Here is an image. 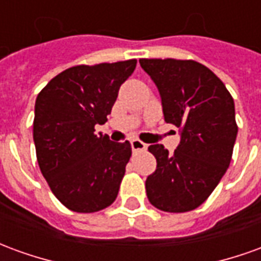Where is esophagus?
<instances>
[{
  "label": "esophagus",
  "mask_w": 261,
  "mask_h": 261,
  "mask_svg": "<svg viewBox=\"0 0 261 261\" xmlns=\"http://www.w3.org/2000/svg\"><path fill=\"white\" fill-rule=\"evenodd\" d=\"M131 148H133L134 152H137V151H145L148 148V145L147 144H144L142 141H140V140L134 138V140H131Z\"/></svg>",
  "instance_id": "1"
}]
</instances>
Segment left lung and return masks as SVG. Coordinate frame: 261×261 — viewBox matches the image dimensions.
<instances>
[{"instance_id":"8db88e82","label":"left lung","mask_w":261,"mask_h":261,"mask_svg":"<svg viewBox=\"0 0 261 261\" xmlns=\"http://www.w3.org/2000/svg\"><path fill=\"white\" fill-rule=\"evenodd\" d=\"M140 64L158 88L165 121L180 131L173 153L161 144L148 147L156 159L145 181L148 200L166 213L192 211L229 166L238 134L235 103L224 82L197 61L141 59Z\"/></svg>"}]
</instances>
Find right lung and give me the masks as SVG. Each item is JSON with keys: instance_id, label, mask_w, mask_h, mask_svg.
I'll return each mask as SVG.
<instances>
[{"instance_id": "right-lung-1", "label": "right lung", "mask_w": 261, "mask_h": 261, "mask_svg": "<svg viewBox=\"0 0 261 261\" xmlns=\"http://www.w3.org/2000/svg\"><path fill=\"white\" fill-rule=\"evenodd\" d=\"M137 60L76 65L65 69L37 95L33 141L42 175L61 204L75 213H96L116 200L130 142L95 134L105 124L121 84Z\"/></svg>"}]
</instances>
